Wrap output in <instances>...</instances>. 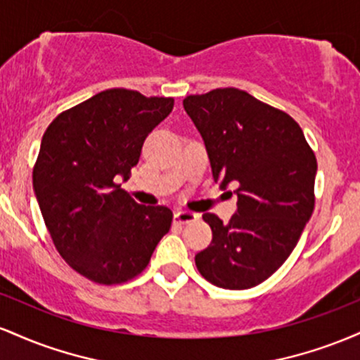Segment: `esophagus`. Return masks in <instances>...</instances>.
Here are the masks:
<instances>
[{"mask_svg": "<svg viewBox=\"0 0 360 360\" xmlns=\"http://www.w3.org/2000/svg\"><path fill=\"white\" fill-rule=\"evenodd\" d=\"M198 220V214L191 212H177L174 214V221L179 225H186V223H193Z\"/></svg>", "mask_w": 360, "mask_h": 360, "instance_id": "1", "label": "esophagus"}]
</instances>
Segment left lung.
Here are the masks:
<instances>
[{
  "label": "left lung",
  "mask_w": 360,
  "mask_h": 360,
  "mask_svg": "<svg viewBox=\"0 0 360 360\" xmlns=\"http://www.w3.org/2000/svg\"><path fill=\"white\" fill-rule=\"evenodd\" d=\"M208 150L213 179L237 186L238 208L226 225L205 213L212 243L198 271L225 289L264 283L289 257L315 208L316 157L286 111L237 88L183 100Z\"/></svg>",
  "instance_id": "obj_1"
}]
</instances>
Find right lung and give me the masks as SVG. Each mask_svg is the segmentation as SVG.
Masks as SVG:
<instances>
[{
    "mask_svg": "<svg viewBox=\"0 0 360 360\" xmlns=\"http://www.w3.org/2000/svg\"><path fill=\"white\" fill-rule=\"evenodd\" d=\"M174 98L113 88L62 111L45 130L34 189L60 257L98 284H122L148 266L171 229L166 206H142L120 188L139 164L143 140Z\"/></svg>",
    "mask_w": 360,
    "mask_h": 360,
    "instance_id": "obj_1",
    "label": "right lung"
}]
</instances>
